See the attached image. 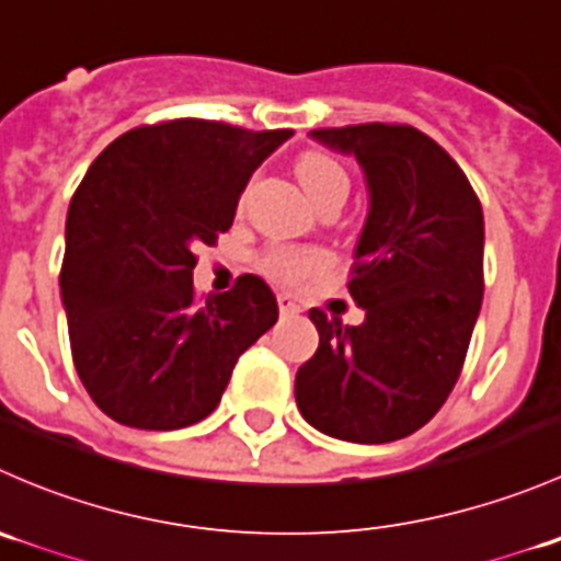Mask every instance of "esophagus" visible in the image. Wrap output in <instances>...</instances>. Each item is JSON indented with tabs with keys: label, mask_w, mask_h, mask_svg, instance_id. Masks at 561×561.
I'll return each instance as SVG.
<instances>
[{
	"label": "esophagus",
	"mask_w": 561,
	"mask_h": 561,
	"mask_svg": "<svg viewBox=\"0 0 561 561\" xmlns=\"http://www.w3.org/2000/svg\"><path fill=\"white\" fill-rule=\"evenodd\" d=\"M276 301H279L282 317H293V314L301 312V307H298V304H296V298L287 296V293H279V298H276Z\"/></svg>",
	"instance_id": "34e87169"
}]
</instances>
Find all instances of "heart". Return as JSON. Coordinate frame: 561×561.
I'll use <instances>...</instances> for the list:
<instances>
[{"mask_svg": "<svg viewBox=\"0 0 561 561\" xmlns=\"http://www.w3.org/2000/svg\"><path fill=\"white\" fill-rule=\"evenodd\" d=\"M298 181L307 190L309 201L333 190H350V179L336 160L325 154H304L296 165ZM260 265L268 276L285 282V285H301L304 279L314 276L328 265V257L320 249H307L296 244H271L260 257Z\"/></svg>", "mask_w": 561, "mask_h": 561, "instance_id": "b5f03b06", "label": "heart"}]
</instances>
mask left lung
<instances>
[{
  "mask_svg": "<svg viewBox=\"0 0 561 561\" xmlns=\"http://www.w3.org/2000/svg\"><path fill=\"white\" fill-rule=\"evenodd\" d=\"M355 157L369 214L347 290L360 325L309 312L320 347L296 375L304 421L344 443L410 437L461 375L483 301V208L454 157L407 124L312 129Z\"/></svg>",
  "mask_w": 561,
  "mask_h": 561,
  "instance_id": "1",
  "label": "left lung"
}]
</instances>
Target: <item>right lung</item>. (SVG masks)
Listing matches in <instances>:
<instances>
[{
	"instance_id": "right-lung-1",
	"label": "right lung",
	"mask_w": 561,
	"mask_h": 561,
	"mask_svg": "<svg viewBox=\"0 0 561 561\" xmlns=\"http://www.w3.org/2000/svg\"><path fill=\"white\" fill-rule=\"evenodd\" d=\"M290 135L173 118L129 129L89 165L67 211L59 287L78 377L107 417L149 432L203 421L276 322L260 276L197 304L192 268Z\"/></svg>"
}]
</instances>
